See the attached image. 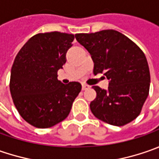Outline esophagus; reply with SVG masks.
Returning a JSON list of instances; mask_svg holds the SVG:
<instances>
[{"mask_svg": "<svg viewBox=\"0 0 159 159\" xmlns=\"http://www.w3.org/2000/svg\"><path fill=\"white\" fill-rule=\"evenodd\" d=\"M90 89V87H89V85H87V84H83L82 85V89L83 90H88V89Z\"/></svg>", "mask_w": 159, "mask_h": 159, "instance_id": "obj_1", "label": "esophagus"}]
</instances>
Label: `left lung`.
Masks as SVG:
<instances>
[{
	"instance_id": "obj_1",
	"label": "left lung",
	"mask_w": 159,
	"mask_h": 159,
	"mask_svg": "<svg viewBox=\"0 0 159 159\" xmlns=\"http://www.w3.org/2000/svg\"><path fill=\"white\" fill-rule=\"evenodd\" d=\"M90 54L94 74L103 73L108 89L94 86L96 98L90 110L97 119L121 126L136 119L150 91V69L146 57L130 39L115 30L75 34Z\"/></svg>"
}]
</instances>
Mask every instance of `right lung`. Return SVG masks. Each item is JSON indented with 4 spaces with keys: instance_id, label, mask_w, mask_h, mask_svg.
Wrapping results in <instances>:
<instances>
[{
    "instance_id": "right-lung-1",
    "label": "right lung",
    "mask_w": 159,
    "mask_h": 159,
    "mask_svg": "<svg viewBox=\"0 0 159 159\" xmlns=\"http://www.w3.org/2000/svg\"><path fill=\"white\" fill-rule=\"evenodd\" d=\"M74 35L59 32L33 36L17 53L10 72V94L30 125L48 128L67 118L81 84H63L57 71L66 62Z\"/></svg>"
}]
</instances>
